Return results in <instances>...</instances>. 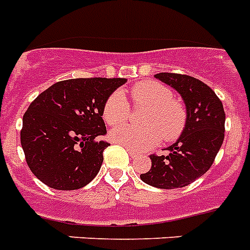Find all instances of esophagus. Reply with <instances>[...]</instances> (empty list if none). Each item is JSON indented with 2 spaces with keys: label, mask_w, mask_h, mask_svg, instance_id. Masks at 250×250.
Returning a JSON list of instances; mask_svg holds the SVG:
<instances>
[{
  "label": "esophagus",
  "mask_w": 250,
  "mask_h": 250,
  "mask_svg": "<svg viewBox=\"0 0 250 250\" xmlns=\"http://www.w3.org/2000/svg\"><path fill=\"white\" fill-rule=\"evenodd\" d=\"M125 147H127V146H125ZM127 151H128V154L131 155V158L137 157V153H136L135 150H132V149H129V147H127Z\"/></svg>",
  "instance_id": "1"
}]
</instances>
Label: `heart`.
Returning a JSON list of instances; mask_svg holds the SVG:
<instances>
[{
	"label": "heart",
	"mask_w": 250,
	"mask_h": 250,
	"mask_svg": "<svg viewBox=\"0 0 250 250\" xmlns=\"http://www.w3.org/2000/svg\"><path fill=\"white\" fill-rule=\"evenodd\" d=\"M135 105L149 107L144 117L146 127L125 125L129 117V104L125 93L115 91L107 97L103 107V118L109 125H118L110 131L111 141L132 150L149 149L157 145L162 137L172 141L181 135L185 125V111L181 104L173 100L169 87L154 81L137 83L129 90Z\"/></svg>",
	"instance_id": "1"
}]
</instances>
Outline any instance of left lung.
<instances>
[{"label":"left lung","mask_w":250,"mask_h":250,"mask_svg":"<svg viewBox=\"0 0 250 250\" xmlns=\"http://www.w3.org/2000/svg\"><path fill=\"white\" fill-rule=\"evenodd\" d=\"M155 78L181 95L188 117L180 139L167 147L168 154H151V168L140 178L158 188H184L209 169L224 143V105L209 86L194 77L159 73Z\"/></svg>","instance_id":"8db88e82"}]
</instances>
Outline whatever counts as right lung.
<instances>
[{
    "label": "right lung",
    "instance_id": "1",
    "mask_svg": "<svg viewBox=\"0 0 250 250\" xmlns=\"http://www.w3.org/2000/svg\"><path fill=\"white\" fill-rule=\"evenodd\" d=\"M125 78L60 81L40 93L23 117L20 143L33 174L56 190H77L100 171L109 144L103 107Z\"/></svg>",
    "mask_w": 250,
    "mask_h": 250
}]
</instances>
